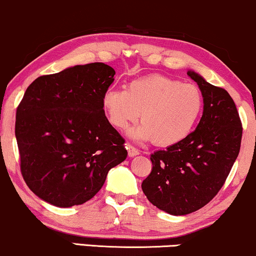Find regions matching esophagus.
<instances>
[{
	"mask_svg": "<svg viewBox=\"0 0 256 256\" xmlns=\"http://www.w3.org/2000/svg\"><path fill=\"white\" fill-rule=\"evenodd\" d=\"M128 155L129 157H134L136 155H138L140 154V150L138 148H135V146H132V144H128Z\"/></svg>",
	"mask_w": 256,
	"mask_h": 256,
	"instance_id": "1",
	"label": "esophagus"
}]
</instances>
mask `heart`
<instances>
[{"label": "heart", "mask_w": 256, "mask_h": 256, "mask_svg": "<svg viewBox=\"0 0 256 256\" xmlns=\"http://www.w3.org/2000/svg\"><path fill=\"white\" fill-rule=\"evenodd\" d=\"M102 107L118 130L138 121L141 113L142 124L130 130L132 138L174 146L194 132L202 113L204 98L194 84L154 74L132 80L124 90H107Z\"/></svg>", "instance_id": "obj_1"}]
</instances>
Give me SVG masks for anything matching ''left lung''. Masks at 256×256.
<instances>
[{
  "label": "left lung",
  "instance_id": "obj_1",
  "mask_svg": "<svg viewBox=\"0 0 256 256\" xmlns=\"http://www.w3.org/2000/svg\"><path fill=\"white\" fill-rule=\"evenodd\" d=\"M204 98L200 121L183 142L150 156L152 172L142 182L148 200L172 216L202 208L222 188L240 152L242 124L226 90L213 86L194 71Z\"/></svg>",
  "mask_w": 256,
  "mask_h": 256
}]
</instances>
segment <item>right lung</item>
<instances>
[{"instance_id": "right-lung-1", "label": "right lung", "mask_w": 256, "mask_h": 256, "mask_svg": "<svg viewBox=\"0 0 256 256\" xmlns=\"http://www.w3.org/2000/svg\"><path fill=\"white\" fill-rule=\"evenodd\" d=\"M114 74L104 62L76 65L38 76L24 93L15 124L20 172L44 202L84 204L127 157L124 140L102 107Z\"/></svg>"}]
</instances>
